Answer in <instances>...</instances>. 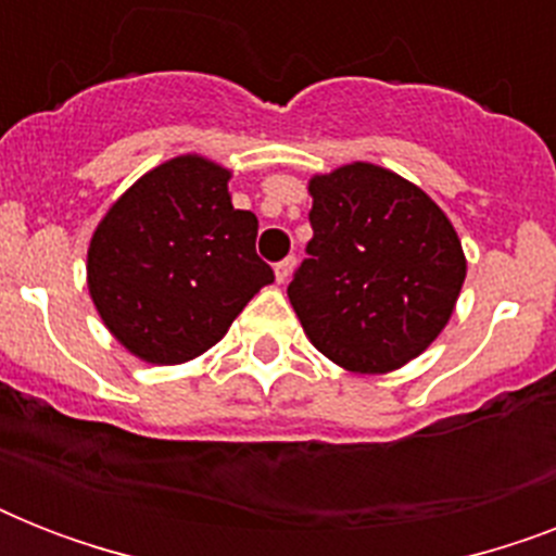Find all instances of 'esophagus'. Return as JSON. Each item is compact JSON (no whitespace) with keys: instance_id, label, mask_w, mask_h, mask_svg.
Returning a JSON list of instances; mask_svg holds the SVG:
<instances>
[{"instance_id":"obj_1","label":"esophagus","mask_w":556,"mask_h":556,"mask_svg":"<svg viewBox=\"0 0 556 556\" xmlns=\"http://www.w3.org/2000/svg\"><path fill=\"white\" fill-rule=\"evenodd\" d=\"M294 268H296V260L294 256H288V260H282V262H277V282H288V279H291V274H294Z\"/></svg>"}]
</instances>
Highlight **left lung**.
<instances>
[{
    "label": "left lung",
    "instance_id": "1",
    "mask_svg": "<svg viewBox=\"0 0 556 556\" xmlns=\"http://www.w3.org/2000/svg\"><path fill=\"white\" fill-rule=\"evenodd\" d=\"M308 260L288 286L305 338L331 364L387 375L421 355L456 312L467 260L447 213L366 161L312 176Z\"/></svg>",
    "mask_w": 556,
    "mask_h": 556
}]
</instances>
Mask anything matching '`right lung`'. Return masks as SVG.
<instances>
[{
	"instance_id": "add662e5",
	"label": "right lung",
	"mask_w": 556,
	"mask_h": 556,
	"mask_svg": "<svg viewBox=\"0 0 556 556\" xmlns=\"http://www.w3.org/2000/svg\"><path fill=\"white\" fill-rule=\"evenodd\" d=\"M230 169L187 152L143 173L100 218L86 286L112 338L143 364L176 366L225 338L260 288V222L230 201Z\"/></svg>"
}]
</instances>
